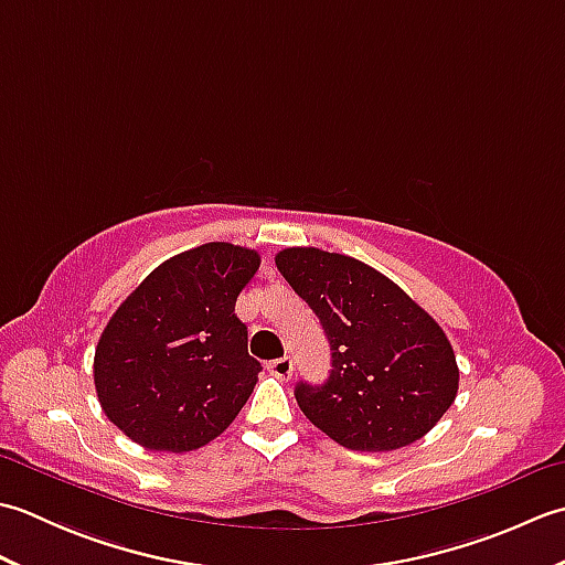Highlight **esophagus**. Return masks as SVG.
<instances>
[{
    "mask_svg": "<svg viewBox=\"0 0 565 565\" xmlns=\"http://www.w3.org/2000/svg\"><path fill=\"white\" fill-rule=\"evenodd\" d=\"M267 369H269V374L276 379H291L294 362H291V356H279V359H271Z\"/></svg>",
    "mask_w": 565,
    "mask_h": 565,
    "instance_id": "1",
    "label": "esophagus"
}]
</instances>
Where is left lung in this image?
Returning <instances> with one entry per match:
<instances>
[{
  "instance_id": "left-lung-1",
  "label": "left lung",
  "mask_w": 565,
  "mask_h": 565,
  "mask_svg": "<svg viewBox=\"0 0 565 565\" xmlns=\"http://www.w3.org/2000/svg\"><path fill=\"white\" fill-rule=\"evenodd\" d=\"M276 267L318 316L330 344L322 383H296L303 415L352 451H393L425 437L459 391L447 334L369 264L289 247Z\"/></svg>"
}]
</instances>
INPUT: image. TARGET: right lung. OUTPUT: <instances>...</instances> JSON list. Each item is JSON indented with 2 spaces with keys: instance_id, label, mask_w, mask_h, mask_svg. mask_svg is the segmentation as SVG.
I'll return each instance as SVG.
<instances>
[{
  "instance_id": "1",
  "label": "right lung",
  "mask_w": 565,
  "mask_h": 565,
  "mask_svg": "<svg viewBox=\"0 0 565 565\" xmlns=\"http://www.w3.org/2000/svg\"><path fill=\"white\" fill-rule=\"evenodd\" d=\"M255 249L209 243L162 262L116 310L94 354L106 417L152 451H191L243 411L262 364L235 316Z\"/></svg>"
}]
</instances>
